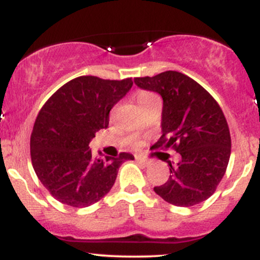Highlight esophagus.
Instances as JSON below:
<instances>
[{
  "label": "esophagus",
  "mask_w": 260,
  "mask_h": 260,
  "mask_svg": "<svg viewBox=\"0 0 260 260\" xmlns=\"http://www.w3.org/2000/svg\"><path fill=\"white\" fill-rule=\"evenodd\" d=\"M134 159H136L137 162L143 164V165H148V164L150 162L148 159H144V157H140V156H134Z\"/></svg>",
  "instance_id": "34e87169"
}]
</instances>
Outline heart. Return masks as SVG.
<instances>
[{"label":"heart","instance_id":"1","mask_svg":"<svg viewBox=\"0 0 260 260\" xmlns=\"http://www.w3.org/2000/svg\"><path fill=\"white\" fill-rule=\"evenodd\" d=\"M137 101H138L139 106L142 107V109H144V107L149 106L150 104L155 103V101H160V100L154 92L149 90H139L137 92Z\"/></svg>","mask_w":260,"mask_h":260}]
</instances>
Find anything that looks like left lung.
<instances>
[{
    "instance_id": "8db88e82",
    "label": "left lung",
    "mask_w": 260,
    "mask_h": 260,
    "mask_svg": "<svg viewBox=\"0 0 260 260\" xmlns=\"http://www.w3.org/2000/svg\"><path fill=\"white\" fill-rule=\"evenodd\" d=\"M134 82L159 92L164 100L162 136L154 148L180 154L177 164L168 161L170 177L154 187L155 193L176 207L207 201L222 180L231 154V136L221 107L194 79L176 71L138 77Z\"/></svg>"
}]
</instances>
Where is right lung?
Returning a JSON list of instances; mask_svg holds the SVG:
<instances>
[{
	"mask_svg": "<svg viewBox=\"0 0 260 260\" xmlns=\"http://www.w3.org/2000/svg\"><path fill=\"white\" fill-rule=\"evenodd\" d=\"M132 78L77 77L53 92L38 113L30 137L31 164L53 198L73 208L99 202L115 183L122 162L117 157H95L89 143L107 128L110 111L132 88Z\"/></svg>",
	"mask_w": 260,
	"mask_h": 260,
	"instance_id": "add662e5",
	"label": "right lung"
}]
</instances>
